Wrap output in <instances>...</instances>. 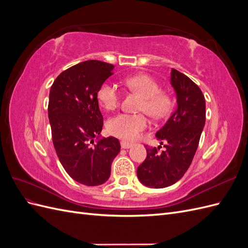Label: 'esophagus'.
<instances>
[{
    "label": "esophagus",
    "mask_w": 248,
    "mask_h": 248,
    "mask_svg": "<svg viewBox=\"0 0 248 248\" xmlns=\"http://www.w3.org/2000/svg\"><path fill=\"white\" fill-rule=\"evenodd\" d=\"M131 146H132L131 142H128V141H126V140H121V147H122L123 149H128V148H130Z\"/></svg>",
    "instance_id": "esophagus-1"
}]
</instances>
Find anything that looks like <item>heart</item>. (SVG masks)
I'll return each mask as SVG.
<instances>
[{
    "label": "heart",
    "instance_id": "b5f03b06",
    "mask_svg": "<svg viewBox=\"0 0 248 248\" xmlns=\"http://www.w3.org/2000/svg\"><path fill=\"white\" fill-rule=\"evenodd\" d=\"M125 85L131 91L137 92L142 97L139 109L146 111L154 119L167 116L171 108V98L169 94L161 92L160 87L154 78L149 76H134L125 79ZM98 99L104 108L114 110L121 102V91L112 82H104L98 90ZM148 125V120L144 114H119L108 122V130L110 134L120 139L132 140Z\"/></svg>",
    "mask_w": 248,
    "mask_h": 248
}]
</instances>
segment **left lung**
Here are the masks:
<instances>
[{
	"instance_id": "1",
	"label": "left lung",
	"mask_w": 248,
	"mask_h": 248,
	"mask_svg": "<svg viewBox=\"0 0 248 248\" xmlns=\"http://www.w3.org/2000/svg\"><path fill=\"white\" fill-rule=\"evenodd\" d=\"M170 84L177 95V109L156 132L164 151L146 145L147 157L138 168L140 181L152 188L175 184L188 170L205 126L206 102L199 86L185 74L171 69Z\"/></svg>"
}]
</instances>
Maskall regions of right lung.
<instances>
[{
  "label": "right lung",
  "mask_w": 248,
  "mask_h": 248,
  "mask_svg": "<svg viewBox=\"0 0 248 248\" xmlns=\"http://www.w3.org/2000/svg\"><path fill=\"white\" fill-rule=\"evenodd\" d=\"M114 67L89 60L63 71L50 87L48 119L59 160L73 180L87 186L108 181L121 148L114 137L94 142L103 126L97 93Z\"/></svg>",
  "instance_id": "right-lung-1"
}]
</instances>
